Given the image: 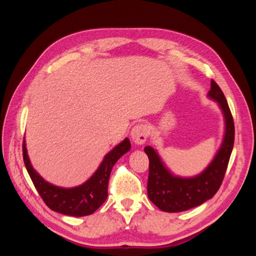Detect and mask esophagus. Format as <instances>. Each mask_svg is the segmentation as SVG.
Instances as JSON below:
<instances>
[{"label":"esophagus","instance_id":"34e87169","mask_svg":"<svg viewBox=\"0 0 256 256\" xmlns=\"http://www.w3.org/2000/svg\"><path fill=\"white\" fill-rule=\"evenodd\" d=\"M131 138L136 144H143L148 138V128L144 124H138L131 130Z\"/></svg>","mask_w":256,"mask_h":256}]
</instances>
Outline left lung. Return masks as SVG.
<instances>
[{"label": "left lung", "instance_id": "obj_1", "mask_svg": "<svg viewBox=\"0 0 256 256\" xmlns=\"http://www.w3.org/2000/svg\"><path fill=\"white\" fill-rule=\"evenodd\" d=\"M208 95L219 102L226 118V130L220 150L202 174L193 178L175 177L162 164L152 147L144 148L150 159L147 196L164 212H180L203 204L219 190L226 175L235 140L234 120L226 98L214 80H212Z\"/></svg>", "mask_w": 256, "mask_h": 256}]
</instances>
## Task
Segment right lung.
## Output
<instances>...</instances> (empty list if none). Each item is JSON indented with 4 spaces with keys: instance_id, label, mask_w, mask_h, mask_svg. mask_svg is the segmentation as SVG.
Listing matches in <instances>:
<instances>
[{
    "instance_id": "add662e5",
    "label": "right lung",
    "mask_w": 256,
    "mask_h": 256,
    "mask_svg": "<svg viewBox=\"0 0 256 256\" xmlns=\"http://www.w3.org/2000/svg\"><path fill=\"white\" fill-rule=\"evenodd\" d=\"M130 141L125 138L104 157L102 166L90 180L79 187L64 189L44 182L30 166L26 143L23 141L22 154L26 171L40 198L52 210L74 216L92 214L104 204L108 198V186L112 168L124 154L130 150Z\"/></svg>"
}]
</instances>
